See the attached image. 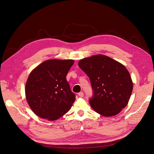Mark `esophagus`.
Returning <instances> with one entry per match:
<instances>
[{
    "mask_svg": "<svg viewBox=\"0 0 154 154\" xmlns=\"http://www.w3.org/2000/svg\"><path fill=\"white\" fill-rule=\"evenodd\" d=\"M78 95L79 97H83L84 96V92H80L78 93Z\"/></svg>",
    "mask_w": 154,
    "mask_h": 154,
    "instance_id": "1",
    "label": "esophagus"
}]
</instances>
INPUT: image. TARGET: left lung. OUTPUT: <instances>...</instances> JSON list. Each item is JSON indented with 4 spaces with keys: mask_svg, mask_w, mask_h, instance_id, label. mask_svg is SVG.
<instances>
[{
    "mask_svg": "<svg viewBox=\"0 0 154 154\" xmlns=\"http://www.w3.org/2000/svg\"><path fill=\"white\" fill-rule=\"evenodd\" d=\"M78 65L90 79L93 96L89 103L94 110L108 117L118 114L126 107L133 82L123 65L103 55L81 60Z\"/></svg>",
    "mask_w": 154,
    "mask_h": 154,
    "instance_id": "8db88e82",
    "label": "left lung"
}]
</instances>
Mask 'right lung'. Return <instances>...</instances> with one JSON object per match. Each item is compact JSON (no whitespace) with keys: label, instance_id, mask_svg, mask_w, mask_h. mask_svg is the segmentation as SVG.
<instances>
[{"label":"right lung","instance_id":"add662e5","mask_svg":"<svg viewBox=\"0 0 154 154\" xmlns=\"http://www.w3.org/2000/svg\"><path fill=\"white\" fill-rule=\"evenodd\" d=\"M73 63L72 60H49L31 72L26 84V97L39 117L53 121L71 108L75 95L66 76Z\"/></svg>","mask_w":154,"mask_h":154}]
</instances>
